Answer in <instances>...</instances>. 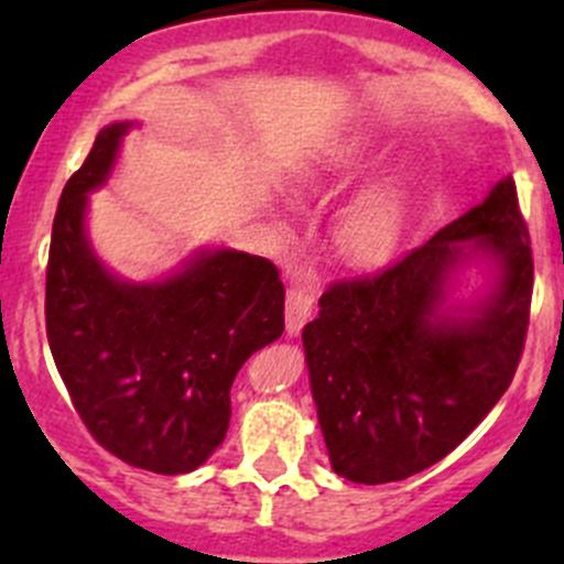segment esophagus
<instances>
[{
	"label": "esophagus",
	"instance_id": "obj_1",
	"mask_svg": "<svg viewBox=\"0 0 564 564\" xmlns=\"http://www.w3.org/2000/svg\"><path fill=\"white\" fill-rule=\"evenodd\" d=\"M314 311V294L305 286H292L286 292V333L297 335Z\"/></svg>",
	"mask_w": 564,
	"mask_h": 564
}]
</instances>
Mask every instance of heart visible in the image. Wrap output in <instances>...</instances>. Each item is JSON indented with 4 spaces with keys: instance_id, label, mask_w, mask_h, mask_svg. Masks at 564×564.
I'll return each instance as SVG.
<instances>
[{
    "instance_id": "b5f03b06",
    "label": "heart",
    "mask_w": 564,
    "mask_h": 564,
    "mask_svg": "<svg viewBox=\"0 0 564 564\" xmlns=\"http://www.w3.org/2000/svg\"><path fill=\"white\" fill-rule=\"evenodd\" d=\"M344 169H349V163ZM327 174L311 172L303 176V187L316 191L327 185ZM406 213L409 191L401 180L373 182L335 215L333 246L351 264H377L395 250Z\"/></svg>"
}]
</instances>
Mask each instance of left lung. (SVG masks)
<instances>
[{
	"label": "left lung",
	"mask_w": 564,
	"mask_h": 564,
	"mask_svg": "<svg viewBox=\"0 0 564 564\" xmlns=\"http://www.w3.org/2000/svg\"><path fill=\"white\" fill-rule=\"evenodd\" d=\"M487 292L449 303L469 265ZM532 248L513 176L373 278L333 283L305 324L316 417L335 475L362 486L429 469L513 382L532 303Z\"/></svg>",
	"instance_id": "obj_1"
}]
</instances>
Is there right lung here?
<instances>
[{"label":"right lung","instance_id":"right-lung-1","mask_svg":"<svg viewBox=\"0 0 564 564\" xmlns=\"http://www.w3.org/2000/svg\"><path fill=\"white\" fill-rule=\"evenodd\" d=\"M135 124H106L62 191L45 329L89 434L124 464L185 475L224 442L242 362L281 338L283 283L272 261L235 248L193 250L158 281L108 270L87 231L89 193L106 185Z\"/></svg>","mask_w":564,"mask_h":564}]
</instances>
